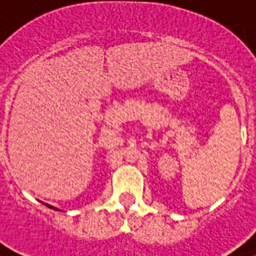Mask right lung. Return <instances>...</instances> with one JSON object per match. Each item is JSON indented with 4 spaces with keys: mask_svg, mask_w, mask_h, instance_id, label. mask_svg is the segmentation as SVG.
<instances>
[{
    "mask_svg": "<svg viewBox=\"0 0 256 256\" xmlns=\"http://www.w3.org/2000/svg\"><path fill=\"white\" fill-rule=\"evenodd\" d=\"M45 205H46V206H48V208H51V210H56V208H55V206H51V205H48V204H45ZM56 211H60V210H56Z\"/></svg>",
    "mask_w": 256,
    "mask_h": 256,
    "instance_id": "add662e5",
    "label": "right lung"
}]
</instances>
